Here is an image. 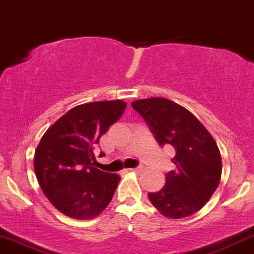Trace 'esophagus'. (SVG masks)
Wrapping results in <instances>:
<instances>
[{
  "label": "esophagus",
  "mask_w": 254,
  "mask_h": 254,
  "mask_svg": "<svg viewBox=\"0 0 254 254\" xmlns=\"http://www.w3.org/2000/svg\"><path fill=\"white\" fill-rule=\"evenodd\" d=\"M143 169H144V166H142V164H139L138 167H136V168H132V169H129V170H130V172L140 173V172H143Z\"/></svg>",
  "instance_id": "1"
}]
</instances>
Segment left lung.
Wrapping results in <instances>:
<instances>
[{
    "instance_id": "left-lung-1",
    "label": "left lung",
    "mask_w": 254,
    "mask_h": 254,
    "mask_svg": "<svg viewBox=\"0 0 254 254\" xmlns=\"http://www.w3.org/2000/svg\"><path fill=\"white\" fill-rule=\"evenodd\" d=\"M131 106L142 116L161 146H174L175 169L166 174L161 190L149 200L161 214L181 219L200 210L218 188L221 156L215 140L195 116L166 98L136 100Z\"/></svg>"
}]
</instances>
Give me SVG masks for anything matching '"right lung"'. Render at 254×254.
Segmentation results:
<instances>
[{
  "mask_svg": "<svg viewBox=\"0 0 254 254\" xmlns=\"http://www.w3.org/2000/svg\"><path fill=\"white\" fill-rule=\"evenodd\" d=\"M125 108L123 100L78 105L42 136L34 156L36 179L48 200L63 214L79 220L93 219L111 202L121 177L94 168L93 150Z\"/></svg>",
  "mask_w": 254,
  "mask_h": 254,
  "instance_id": "1",
  "label": "right lung"
}]
</instances>
